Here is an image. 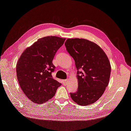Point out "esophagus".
Here are the masks:
<instances>
[{"label": "esophagus", "mask_w": 131, "mask_h": 131, "mask_svg": "<svg viewBox=\"0 0 131 131\" xmlns=\"http://www.w3.org/2000/svg\"><path fill=\"white\" fill-rule=\"evenodd\" d=\"M68 79H67V80H64V81H63V83H64V85H67V83H68Z\"/></svg>", "instance_id": "1"}]
</instances>
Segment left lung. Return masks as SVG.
Masks as SVG:
<instances>
[{"label":"left lung","mask_w":131,"mask_h":131,"mask_svg":"<svg viewBox=\"0 0 131 131\" xmlns=\"http://www.w3.org/2000/svg\"><path fill=\"white\" fill-rule=\"evenodd\" d=\"M65 46L78 70V89L70 93L71 97L81 106L94 103L108 84L111 65L107 56L99 46L87 39H67Z\"/></svg>","instance_id":"8db88e82"}]
</instances>
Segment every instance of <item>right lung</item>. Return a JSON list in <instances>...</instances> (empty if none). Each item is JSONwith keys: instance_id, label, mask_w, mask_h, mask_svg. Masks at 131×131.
Segmentation results:
<instances>
[{"instance_id": "add662e5", "label": "right lung", "mask_w": 131, "mask_h": 131, "mask_svg": "<svg viewBox=\"0 0 131 131\" xmlns=\"http://www.w3.org/2000/svg\"><path fill=\"white\" fill-rule=\"evenodd\" d=\"M65 40L56 36L40 38L19 58L16 66L19 85L32 102L42 104L48 101L61 85L51 76L55 68L52 61Z\"/></svg>"}]
</instances>
